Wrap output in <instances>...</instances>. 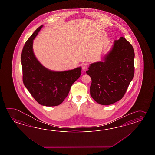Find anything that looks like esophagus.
Instances as JSON below:
<instances>
[{
	"mask_svg": "<svg viewBox=\"0 0 155 155\" xmlns=\"http://www.w3.org/2000/svg\"><path fill=\"white\" fill-rule=\"evenodd\" d=\"M88 68V65L86 63H84L82 64V69L84 71H85Z\"/></svg>",
	"mask_w": 155,
	"mask_h": 155,
	"instance_id": "1",
	"label": "esophagus"
}]
</instances>
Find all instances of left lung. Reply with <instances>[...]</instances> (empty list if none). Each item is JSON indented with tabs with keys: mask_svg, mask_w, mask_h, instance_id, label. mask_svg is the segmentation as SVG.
Listing matches in <instances>:
<instances>
[{
	"mask_svg": "<svg viewBox=\"0 0 155 155\" xmlns=\"http://www.w3.org/2000/svg\"><path fill=\"white\" fill-rule=\"evenodd\" d=\"M135 53L131 44L120 37L104 57L92 63L86 74L91 79L90 95L99 104L109 105L125 95L134 75Z\"/></svg>",
	"mask_w": 155,
	"mask_h": 155,
	"instance_id": "obj_1",
	"label": "left lung"
}]
</instances>
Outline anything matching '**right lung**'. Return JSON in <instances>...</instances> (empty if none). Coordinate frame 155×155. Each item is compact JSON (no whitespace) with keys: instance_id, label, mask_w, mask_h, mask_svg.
I'll list each match as a JSON object with an SVG mask.
<instances>
[{"instance_id":"right-lung-1","label":"right lung","mask_w":155,"mask_h":155,"mask_svg":"<svg viewBox=\"0 0 155 155\" xmlns=\"http://www.w3.org/2000/svg\"><path fill=\"white\" fill-rule=\"evenodd\" d=\"M41 25L26 41L21 53L23 80L31 95L40 105L55 106L63 102L74 82L81 73V67L56 71L48 69L40 63L33 51V40Z\"/></svg>"}]
</instances>
